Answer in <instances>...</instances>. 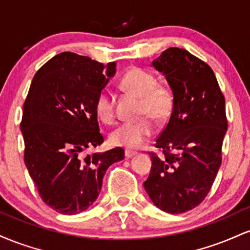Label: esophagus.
<instances>
[{
	"label": "esophagus",
	"mask_w": 250,
	"mask_h": 250,
	"mask_svg": "<svg viewBox=\"0 0 250 250\" xmlns=\"http://www.w3.org/2000/svg\"><path fill=\"white\" fill-rule=\"evenodd\" d=\"M137 153L135 150H129V149H125V157H127V159H130V157H133V156H135V155H136Z\"/></svg>",
	"instance_id": "1"
}]
</instances>
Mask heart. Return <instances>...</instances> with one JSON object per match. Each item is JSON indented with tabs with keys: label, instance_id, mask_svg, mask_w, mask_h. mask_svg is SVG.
Here are the masks:
<instances>
[{
	"label": "heart",
	"instance_id": "heart-1",
	"mask_svg": "<svg viewBox=\"0 0 250 250\" xmlns=\"http://www.w3.org/2000/svg\"><path fill=\"white\" fill-rule=\"evenodd\" d=\"M120 85L128 93L139 96V116L141 119L125 122L114 129L110 134L113 145L125 148H139L150 140L155 133L156 120L163 122L170 117L174 109V93L170 85L157 82L151 71L140 67L130 68L120 80ZM96 115L103 123L115 120V97L107 89L99 93L95 102Z\"/></svg>",
	"mask_w": 250,
	"mask_h": 250
}]
</instances>
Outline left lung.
<instances>
[{"mask_svg":"<svg viewBox=\"0 0 250 250\" xmlns=\"http://www.w3.org/2000/svg\"><path fill=\"white\" fill-rule=\"evenodd\" d=\"M174 93V109L156 139L157 155L146 191L170 214L191 210L206 199L221 162L228 120L225 96L213 69L186 49L168 48L153 61Z\"/></svg>","mask_w":250,"mask_h":250,"instance_id":"obj_1","label":"left lung"}]
</instances>
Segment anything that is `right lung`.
I'll return each instance as SVG.
<instances>
[{
  "label": "right lung",
  "mask_w": 250,
  "mask_h": 250,
  "mask_svg": "<svg viewBox=\"0 0 250 250\" xmlns=\"http://www.w3.org/2000/svg\"><path fill=\"white\" fill-rule=\"evenodd\" d=\"M115 73L88 56L64 51L37 70L23 105L24 163L43 202L57 213L85 210L97 199L105 170L125 159L116 147L88 154L104 139L96 97Z\"/></svg>",
  "instance_id": "obj_1"
}]
</instances>
